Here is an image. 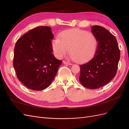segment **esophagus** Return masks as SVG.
I'll list each match as a JSON object with an SVG mask.
<instances>
[{
	"label": "esophagus",
	"instance_id": "obj_1",
	"mask_svg": "<svg viewBox=\"0 0 129 129\" xmlns=\"http://www.w3.org/2000/svg\"><path fill=\"white\" fill-rule=\"evenodd\" d=\"M63 63L64 64H68V65H72V64L71 63H70V62H68V61H63Z\"/></svg>",
	"mask_w": 129,
	"mask_h": 129
}]
</instances>
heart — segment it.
Masks as SVG:
<instances>
[{
	"instance_id": "obj_1",
	"label": "heart",
	"mask_w": 129,
	"mask_h": 129,
	"mask_svg": "<svg viewBox=\"0 0 129 129\" xmlns=\"http://www.w3.org/2000/svg\"><path fill=\"white\" fill-rule=\"evenodd\" d=\"M53 52L56 57L61 58L69 49L72 59L78 63L89 60L94 55L97 47V40L93 34L79 29L63 31L53 41Z\"/></svg>"
}]
</instances>
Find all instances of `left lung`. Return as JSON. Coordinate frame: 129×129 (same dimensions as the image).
<instances>
[{"label":"left lung","instance_id":"8db88e82","mask_svg":"<svg viewBox=\"0 0 129 129\" xmlns=\"http://www.w3.org/2000/svg\"><path fill=\"white\" fill-rule=\"evenodd\" d=\"M91 32L96 37L98 46L92 59L80 65L79 80L85 88L97 89L108 84L115 77L120 50L115 37L104 27L93 26Z\"/></svg>","mask_w":129,"mask_h":129}]
</instances>
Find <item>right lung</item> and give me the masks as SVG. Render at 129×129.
Returning a JSON list of instances; mask_svg holds the SVG:
<instances>
[{
	"label": "right lung",
	"mask_w": 129,
	"mask_h": 129,
	"mask_svg": "<svg viewBox=\"0 0 129 129\" xmlns=\"http://www.w3.org/2000/svg\"><path fill=\"white\" fill-rule=\"evenodd\" d=\"M49 26H38L19 39L14 49L13 67L18 79L33 90L47 88L62 61L52 53L54 37Z\"/></svg>",
	"instance_id": "obj_1"
}]
</instances>
